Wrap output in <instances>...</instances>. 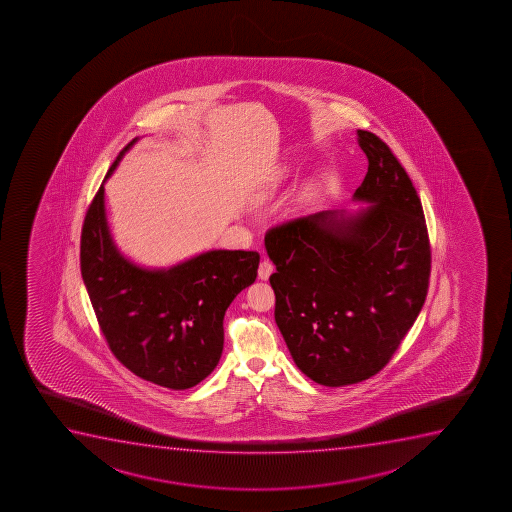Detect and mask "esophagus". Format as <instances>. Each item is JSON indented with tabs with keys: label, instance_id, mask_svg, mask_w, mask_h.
<instances>
[{
	"label": "esophagus",
	"instance_id": "esophagus-1",
	"mask_svg": "<svg viewBox=\"0 0 512 512\" xmlns=\"http://www.w3.org/2000/svg\"><path fill=\"white\" fill-rule=\"evenodd\" d=\"M272 272H274V265L271 260H262L259 265V277L260 279H269Z\"/></svg>",
	"mask_w": 512,
	"mask_h": 512
}]
</instances>
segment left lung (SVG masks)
Listing matches in <instances>:
<instances>
[{"label": "left lung", "mask_w": 512, "mask_h": 512, "mask_svg": "<svg viewBox=\"0 0 512 512\" xmlns=\"http://www.w3.org/2000/svg\"><path fill=\"white\" fill-rule=\"evenodd\" d=\"M368 171L355 216L322 211L265 233L276 324L296 367L317 384H356L396 353L425 298L432 250L420 197L375 133L358 130Z\"/></svg>", "instance_id": "8db88e82"}]
</instances>
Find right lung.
I'll list each match as a JSON object with an SVG mask.
<instances>
[{
    "instance_id": "add662e5",
    "label": "right lung",
    "mask_w": 512,
    "mask_h": 512,
    "mask_svg": "<svg viewBox=\"0 0 512 512\" xmlns=\"http://www.w3.org/2000/svg\"><path fill=\"white\" fill-rule=\"evenodd\" d=\"M259 262V252L211 250L168 271H145L123 259L111 240L104 185L85 212L80 271L104 339L121 365L168 389L193 387L216 368L224 312L255 281Z\"/></svg>"
}]
</instances>
